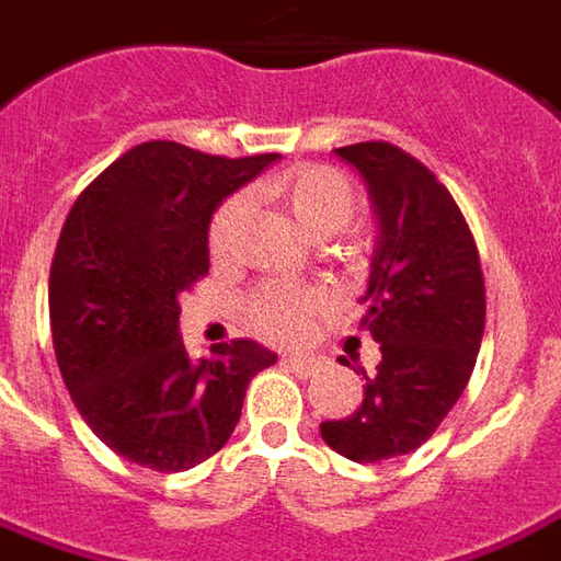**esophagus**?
<instances>
[{
    "instance_id": "obj_1",
    "label": "esophagus",
    "mask_w": 561,
    "mask_h": 561,
    "mask_svg": "<svg viewBox=\"0 0 561 561\" xmlns=\"http://www.w3.org/2000/svg\"><path fill=\"white\" fill-rule=\"evenodd\" d=\"M291 373H298V376H317L319 369L325 366V359L317 357V354H288V357L282 359Z\"/></svg>"
}]
</instances>
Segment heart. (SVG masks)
<instances>
[{
  "mask_svg": "<svg viewBox=\"0 0 561 561\" xmlns=\"http://www.w3.org/2000/svg\"><path fill=\"white\" fill-rule=\"evenodd\" d=\"M266 195L288 207L300 229L310 239H329L357 217L359 195L354 183L335 167H298L285 176L263 185ZM244 220V198H226L210 222V251L226 257L236 244L239 226ZM317 295L304 288H257L248 298V319L254 329L270 339H298L307 317L317 310Z\"/></svg>",
  "mask_w": 561,
  "mask_h": 561,
  "instance_id": "obj_1",
  "label": "heart"
}]
</instances>
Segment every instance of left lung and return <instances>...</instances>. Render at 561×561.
<instances>
[{"instance_id":"1","label":"left lung","mask_w":561,"mask_h":561,"mask_svg":"<svg viewBox=\"0 0 561 561\" xmlns=\"http://www.w3.org/2000/svg\"><path fill=\"white\" fill-rule=\"evenodd\" d=\"M357 170L378 236L359 325L378 344L357 413L319 435L354 462L413 454L454 410L484 335V276L454 195L391 142L335 148Z\"/></svg>"}]
</instances>
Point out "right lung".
Here are the masks:
<instances>
[{"mask_svg":"<svg viewBox=\"0 0 561 561\" xmlns=\"http://www.w3.org/2000/svg\"><path fill=\"white\" fill-rule=\"evenodd\" d=\"M276 158L142 142L70 207L49 273L51 344L73 407L129 462L185 472L217 454L248 381L276 363L248 339L192 359L180 339V295L210 266L214 210Z\"/></svg>","mask_w":561,"mask_h":561,"instance_id":"obj_1","label":"right lung"}]
</instances>
